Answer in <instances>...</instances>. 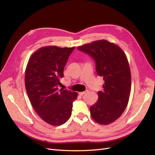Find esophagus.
I'll return each mask as SVG.
<instances>
[{
	"label": "esophagus",
	"mask_w": 155,
	"mask_h": 155,
	"mask_svg": "<svg viewBox=\"0 0 155 155\" xmlns=\"http://www.w3.org/2000/svg\"><path fill=\"white\" fill-rule=\"evenodd\" d=\"M87 92H88V91H87H87H84V92H79V94L80 95V96H83V95H84V94H86Z\"/></svg>",
	"instance_id": "34e87169"
}]
</instances>
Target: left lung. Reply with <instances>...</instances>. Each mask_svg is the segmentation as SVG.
Here are the masks:
<instances>
[{"mask_svg": "<svg viewBox=\"0 0 155 155\" xmlns=\"http://www.w3.org/2000/svg\"><path fill=\"white\" fill-rule=\"evenodd\" d=\"M96 64L98 76L104 78V90L98 91V100L90 107L91 116L97 123L108 125L122 114L128 104L131 75L124 51L107 40L96 41L79 46Z\"/></svg>", "mask_w": 155, "mask_h": 155, "instance_id": "left-lung-1", "label": "left lung"}]
</instances>
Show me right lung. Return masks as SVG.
Masks as SVG:
<instances>
[{
    "label": "right lung",
    "instance_id": "obj_1",
    "mask_svg": "<svg viewBox=\"0 0 155 155\" xmlns=\"http://www.w3.org/2000/svg\"><path fill=\"white\" fill-rule=\"evenodd\" d=\"M72 48L45 46L37 50L28 63L25 87L31 105L42 120L51 125L64 124L72 114L78 93L59 89L60 79Z\"/></svg>",
    "mask_w": 155,
    "mask_h": 155
}]
</instances>
